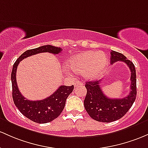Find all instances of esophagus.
<instances>
[{"mask_svg": "<svg viewBox=\"0 0 148 148\" xmlns=\"http://www.w3.org/2000/svg\"><path fill=\"white\" fill-rule=\"evenodd\" d=\"M84 85V84H83L82 82H77L74 83V86L75 87H79V86H83Z\"/></svg>", "mask_w": 148, "mask_h": 148, "instance_id": "esophagus-1", "label": "esophagus"}]
</instances>
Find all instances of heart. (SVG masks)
I'll use <instances>...</instances> for the list:
<instances>
[{
	"mask_svg": "<svg viewBox=\"0 0 148 148\" xmlns=\"http://www.w3.org/2000/svg\"><path fill=\"white\" fill-rule=\"evenodd\" d=\"M109 64L108 56L102 51H86L69 58L67 65L75 72H82L88 79L99 78L106 71Z\"/></svg>",
	"mask_w": 148,
	"mask_h": 148,
	"instance_id": "1",
	"label": "heart"
}]
</instances>
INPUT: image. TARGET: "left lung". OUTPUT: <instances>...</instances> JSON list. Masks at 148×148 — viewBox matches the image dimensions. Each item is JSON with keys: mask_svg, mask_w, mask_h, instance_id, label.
I'll return each instance as SVG.
<instances>
[{"mask_svg": "<svg viewBox=\"0 0 148 148\" xmlns=\"http://www.w3.org/2000/svg\"><path fill=\"white\" fill-rule=\"evenodd\" d=\"M110 62H124L131 71V91L123 98H109L100 87L101 80L86 83L87 93L84 100V107L92 119L100 122H112L121 119L131 108L136 98V74L134 63L121 53L112 50Z\"/></svg>", "mask_w": 148, "mask_h": 148, "instance_id": "8db88e82", "label": "left lung"}]
</instances>
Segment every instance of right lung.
Wrapping results in <instances>:
<instances>
[{
    "label": "right lung",
    "mask_w": 148,
    "mask_h": 148,
    "mask_svg": "<svg viewBox=\"0 0 148 148\" xmlns=\"http://www.w3.org/2000/svg\"><path fill=\"white\" fill-rule=\"evenodd\" d=\"M62 48L53 45H46L34 49L28 50L22 53L14 62L11 73L12 88V98L15 106L20 112L32 121L38 124L50 122L60 116L65 105L66 100L74 90V86H60L58 90L48 98L41 100H29L26 99L19 92L16 81V72L19 62L24 58L40 53L59 54Z\"/></svg>",
    "instance_id": "add662e5"
}]
</instances>
